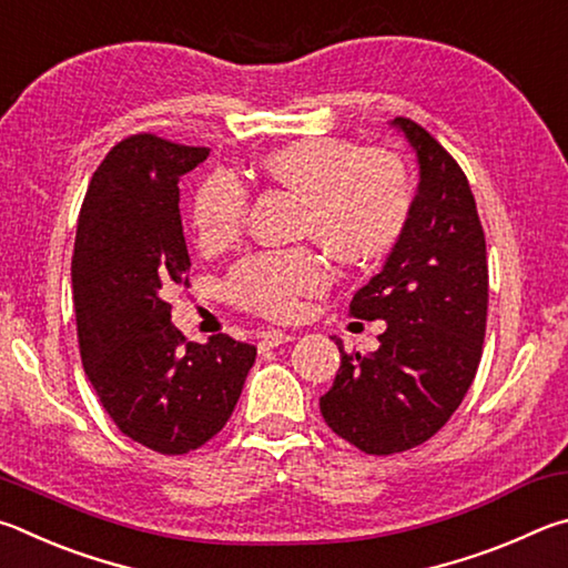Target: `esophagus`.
I'll use <instances>...</instances> for the list:
<instances>
[{
  "label": "esophagus",
  "mask_w": 568,
  "mask_h": 568,
  "mask_svg": "<svg viewBox=\"0 0 568 568\" xmlns=\"http://www.w3.org/2000/svg\"><path fill=\"white\" fill-rule=\"evenodd\" d=\"M286 342H294V334L272 329V332H264L262 336H258V349H274V346L286 344Z\"/></svg>",
  "instance_id": "34e87169"
}]
</instances>
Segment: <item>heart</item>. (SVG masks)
<instances>
[{"label":"heart","instance_id":"b5f03b06","mask_svg":"<svg viewBox=\"0 0 568 568\" xmlns=\"http://www.w3.org/2000/svg\"><path fill=\"white\" fill-rule=\"evenodd\" d=\"M262 174L304 202L300 234L316 239L344 264H372L399 244L412 214V182L404 164L382 149L344 139H302L262 159ZM248 189L232 172L216 169L192 199L199 244L226 246L242 234ZM329 272L310 248L244 256L226 274V294L246 312L290 320L304 296L320 294Z\"/></svg>","mask_w":568,"mask_h":568}]
</instances>
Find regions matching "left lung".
Segmentation results:
<instances>
[{
	"instance_id": "1",
	"label": "left lung",
	"mask_w": 568,
	"mask_h": 568,
	"mask_svg": "<svg viewBox=\"0 0 568 568\" xmlns=\"http://www.w3.org/2000/svg\"><path fill=\"white\" fill-rule=\"evenodd\" d=\"M419 156V194L386 264L354 294L349 314L384 320L379 349L342 352L320 399L329 429L364 454L414 449L459 409L479 369L489 266L469 179L422 124L396 116Z\"/></svg>"
}]
</instances>
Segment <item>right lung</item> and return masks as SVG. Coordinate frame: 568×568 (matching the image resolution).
<instances>
[{
    "label": "right lung",
    "mask_w": 568,
    "mask_h": 568,
    "mask_svg": "<svg viewBox=\"0 0 568 568\" xmlns=\"http://www.w3.org/2000/svg\"><path fill=\"white\" fill-rule=\"evenodd\" d=\"M209 156L149 132L109 149L79 212L72 286L79 354L99 402L129 439L176 456L224 429L256 346L174 329L166 286L189 284L179 176Z\"/></svg>",
    "instance_id": "obj_1"
}]
</instances>
